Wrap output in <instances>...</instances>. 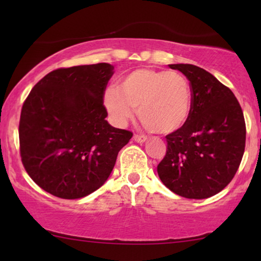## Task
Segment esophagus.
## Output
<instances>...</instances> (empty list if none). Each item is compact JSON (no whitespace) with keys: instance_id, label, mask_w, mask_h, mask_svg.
I'll use <instances>...</instances> for the list:
<instances>
[{"instance_id":"obj_1","label":"esophagus","mask_w":261,"mask_h":261,"mask_svg":"<svg viewBox=\"0 0 261 261\" xmlns=\"http://www.w3.org/2000/svg\"><path fill=\"white\" fill-rule=\"evenodd\" d=\"M134 140L137 142H145L147 140V138L145 135H140V134H134Z\"/></svg>"}]
</instances>
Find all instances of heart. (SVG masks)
Listing matches in <instances>:
<instances>
[{
    "mask_svg": "<svg viewBox=\"0 0 261 261\" xmlns=\"http://www.w3.org/2000/svg\"><path fill=\"white\" fill-rule=\"evenodd\" d=\"M105 105L116 124H124L138 108L141 123L153 133H171L183 126L191 110V89L176 71L138 69L117 89L110 88Z\"/></svg>",
    "mask_w": 261,
    "mask_h": 261,
    "instance_id": "heart-1",
    "label": "heart"
}]
</instances>
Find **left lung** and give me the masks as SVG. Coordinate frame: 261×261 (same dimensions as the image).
<instances>
[{
    "instance_id": "obj_1",
    "label": "left lung",
    "mask_w": 261,
    "mask_h": 261,
    "mask_svg": "<svg viewBox=\"0 0 261 261\" xmlns=\"http://www.w3.org/2000/svg\"><path fill=\"white\" fill-rule=\"evenodd\" d=\"M190 82L191 110L183 126L166 135L159 178L174 194L202 199L223 190L240 166L246 123L233 92L191 64H171Z\"/></svg>"
}]
</instances>
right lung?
Returning <instances> with one entry per match:
<instances>
[{"instance_id":"1","label":"right lung","mask_w":261,"mask_h":261,"mask_svg":"<svg viewBox=\"0 0 261 261\" xmlns=\"http://www.w3.org/2000/svg\"><path fill=\"white\" fill-rule=\"evenodd\" d=\"M113 70L107 63L60 67L24 99L21 162L34 183L56 197L82 198L101 188L133 137L106 120L103 98Z\"/></svg>"}]
</instances>
